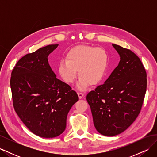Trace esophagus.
<instances>
[{"label":"esophagus","mask_w":157,"mask_h":157,"mask_svg":"<svg viewBox=\"0 0 157 157\" xmlns=\"http://www.w3.org/2000/svg\"><path fill=\"white\" fill-rule=\"evenodd\" d=\"M78 98L79 99H82L84 96V94L82 92H78Z\"/></svg>","instance_id":"obj_1"}]
</instances>
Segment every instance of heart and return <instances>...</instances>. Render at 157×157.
<instances>
[{
  "label": "heart",
  "instance_id": "heart-1",
  "mask_svg": "<svg viewBox=\"0 0 157 157\" xmlns=\"http://www.w3.org/2000/svg\"><path fill=\"white\" fill-rule=\"evenodd\" d=\"M109 61L107 52L101 48L90 46H78L71 49L66 59L60 61L58 73L67 84H73L77 77L80 78L77 86L84 90L89 84L96 85L103 78Z\"/></svg>",
  "mask_w": 157,
  "mask_h": 157
}]
</instances>
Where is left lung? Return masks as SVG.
Masks as SVG:
<instances>
[{"mask_svg":"<svg viewBox=\"0 0 157 157\" xmlns=\"http://www.w3.org/2000/svg\"><path fill=\"white\" fill-rule=\"evenodd\" d=\"M112 45L120 56L119 63L103 84L86 96L94 126L106 136L121 134L134 122L147 89V73L140 59L130 50Z\"/></svg>","mask_w":157,"mask_h":157,"instance_id":"left-lung-1","label":"left lung"}]
</instances>
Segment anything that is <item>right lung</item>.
I'll list each match as a JSON object with an SVG mask.
<instances>
[{
    "label": "right lung",
    "instance_id": "right-lung-1",
    "mask_svg": "<svg viewBox=\"0 0 157 157\" xmlns=\"http://www.w3.org/2000/svg\"><path fill=\"white\" fill-rule=\"evenodd\" d=\"M58 46L48 45L23 56L10 78L17 115L31 132L45 138L65 131L67 114L78 100L77 94L56 78L48 63L49 54Z\"/></svg>",
    "mask_w": 157,
    "mask_h": 157
}]
</instances>
